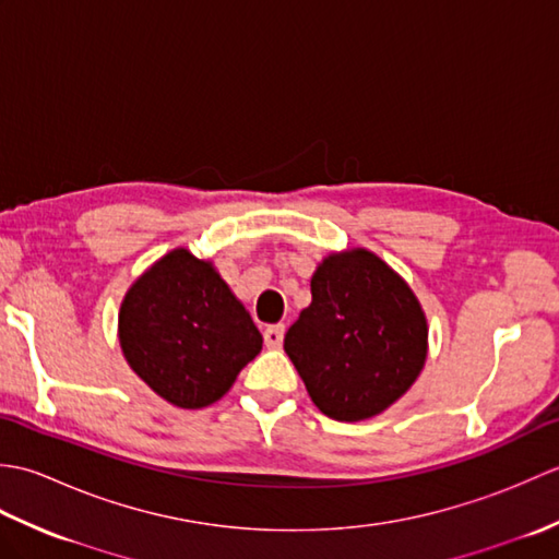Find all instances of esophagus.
Here are the masks:
<instances>
[{"label": "esophagus", "instance_id": "34e87169", "mask_svg": "<svg viewBox=\"0 0 559 559\" xmlns=\"http://www.w3.org/2000/svg\"><path fill=\"white\" fill-rule=\"evenodd\" d=\"M283 336H286V326L283 324H271L264 329V343L266 348H281Z\"/></svg>", "mask_w": 559, "mask_h": 559}]
</instances>
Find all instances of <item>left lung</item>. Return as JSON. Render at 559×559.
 <instances>
[{
  "label": "left lung",
  "instance_id": "1",
  "mask_svg": "<svg viewBox=\"0 0 559 559\" xmlns=\"http://www.w3.org/2000/svg\"><path fill=\"white\" fill-rule=\"evenodd\" d=\"M286 338L307 394L341 423L374 418L418 379L427 319L408 283L367 249L329 254Z\"/></svg>",
  "mask_w": 559,
  "mask_h": 559
}]
</instances>
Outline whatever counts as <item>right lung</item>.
<instances>
[{
	"instance_id": "obj_1",
	"label": "right lung",
	"mask_w": 559,
	"mask_h": 559,
	"mask_svg": "<svg viewBox=\"0 0 559 559\" xmlns=\"http://www.w3.org/2000/svg\"><path fill=\"white\" fill-rule=\"evenodd\" d=\"M120 346L160 399L197 411L228 394L261 334L211 261L177 247L127 290Z\"/></svg>"
}]
</instances>
